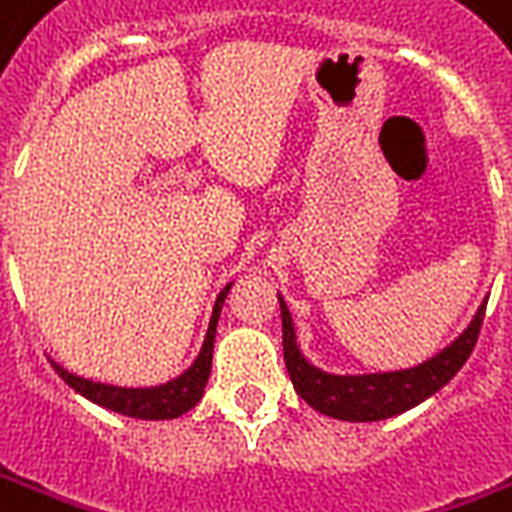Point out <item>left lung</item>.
Wrapping results in <instances>:
<instances>
[{
    "instance_id": "left-lung-1",
    "label": "left lung",
    "mask_w": 512,
    "mask_h": 512,
    "mask_svg": "<svg viewBox=\"0 0 512 512\" xmlns=\"http://www.w3.org/2000/svg\"><path fill=\"white\" fill-rule=\"evenodd\" d=\"M485 305H488V299L482 302L480 310L471 318V324L457 335L455 341L418 366L402 368V371H380V374H330V371L313 366L302 355V349L296 343L291 310L280 296L285 368L291 374L296 393L324 416L341 418V421H382V418L399 416L410 407L421 405L424 399H430L432 393L441 391L443 385L463 368L468 355L474 352L477 335H480Z\"/></svg>"
}]
</instances>
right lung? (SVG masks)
Returning <instances> with one entry per match:
<instances>
[{"instance_id": "1", "label": "right lung", "mask_w": 512, "mask_h": 512, "mask_svg": "<svg viewBox=\"0 0 512 512\" xmlns=\"http://www.w3.org/2000/svg\"><path fill=\"white\" fill-rule=\"evenodd\" d=\"M230 285H224L213 305V316H210V327H207L205 343L199 349V355L191 366L182 371L180 377L163 382V385H152V388H121V385H107V382H94L77 377L66 368L52 360V368L71 385L74 391L82 393L85 399H91L94 405L107 407L113 413L130 418H146V421H166V418H180L188 413L191 407L199 405V399L205 396L207 377H210V366H213V341H216V324H219L221 305L230 293Z\"/></svg>"}]
</instances>
